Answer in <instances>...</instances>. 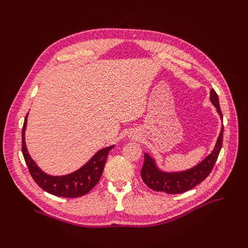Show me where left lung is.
Wrapping results in <instances>:
<instances>
[{"instance_id": "8db88e82", "label": "left lung", "mask_w": 248, "mask_h": 248, "mask_svg": "<svg viewBox=\"0 0 248 248\" xmlns=\"http://www.w3.org/2000/svg\"><path fill=\"white\" fill-rule=\"evenodd\" d=\"M210 100L217 108L220 118H223L222 110L219 108L218 96L214 89H212L211 93H210ZM223 133L224 125L222 131H220L214 150L197 166L186 171L163 172L156 167L155 160L148 154H145L144 165L140 170L141 179H143L146 186L156 192H164L166 194H180L194 188L200 182H202L212 171L219 151L222 149Z\"/></svg>"}]
</instances>
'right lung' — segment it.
I'll use <instances>...</instances> for the list:
<instances>
[{"label":"right lung","mask_w":248,"mask_h":248,"mask_svg":"<svg viewBox=\"0 0 248 248\" xmlns=\"http://www.w3.org/2000/svg\"><path fill=\"white\" fill-rule=\"evenodd\" d=\"M26 118H28V115L25 116L22 128V154L26 165H28L29 171L31 178L34 179V181L44 191L55 195V196L76 198L87 194L99 182L100 178L102 176L108 152L110 149L114 148V146L99 150L85 165L77 171L69 173V175L59 177L46 175L31 159L28 149H26L24 140Z\"/></svg>","instance_id":"obj_1"}]
</instances>
